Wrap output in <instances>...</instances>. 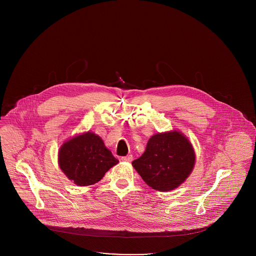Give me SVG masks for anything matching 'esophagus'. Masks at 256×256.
<instances>
[{"mask_svg": "<svg viewBox=\"0 0 256 256\" xmlns=\"http://www.w3.org/2000/svg\"><path fill=\"white\" fill-rule=\"evenodd\" d=\"M122 160L124 162H132V155H128L124 157H122Z\"/></svg>", "mask_w": 256, "mask_h": 256, "instance_id": "1", "label": "esophagus"}]
</instances>
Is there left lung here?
Returning a JSON list of instances; mask_svg holds the SVG:
<instances>
[{"mask_svg": "<svg viewBox=\"0 0 256 256\" xmlns=\"http://www.w3.org/2000/svg\"><path fill=\"white\" fill-rule=\"evenodd\" d=\"M196 154L192 142L180 132L156 134L132 166L150 188L159 192L177 188L192 173Z\"/></svg>", "mask_w": 256, "mask_h": 256, "instance_id": "obj_1", "label": "left lung"}]
</instances>
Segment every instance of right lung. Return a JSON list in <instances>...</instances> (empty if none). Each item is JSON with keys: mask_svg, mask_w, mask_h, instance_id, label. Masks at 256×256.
I'll list each match as a JSON object with an SVG mask.
<instances>
[{"mask_svg": "<svg viewBox=\"0 0 256 256\" xmlns=\"http://www.w3.org/2000/svg\"><path fill=\"white\" fill-rule=\"evenodd\" d=\"M118 163L102 138L91 132L70 138L58 151L60 168L79 186L96 184Z\"/></svg>", "mask_w": 256, "mask_h": 256, "instance_id": "add662e5", "label": "right lung"}]
</instances>
